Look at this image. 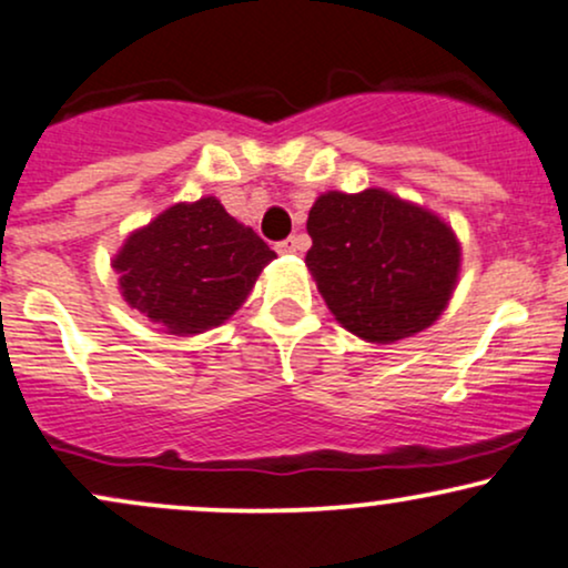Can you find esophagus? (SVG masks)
Instances as JSON below:
<instances>
[{"mask_svg": "<svg viewBox=\"0 0 568 568\" xmlns=\"http://www.w3.org/2000/svg\"><path fill=\"white\" fill-rule=\"evenodd\" d=\"M277 251L280 254H296V251H302V241H298L296 235L285 237V241L277 243Z\"/></svg>", "mask_w": 568, "mask_h": 568, "instance_id": "1", "label": "esophagus"}]
</instances>
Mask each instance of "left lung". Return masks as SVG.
Listing matches in <instances>:
<instances>
[{
	"mask_svg": "<svg viewBox=\"0 0 568 568\" xmlns=\"http://www.w3.org/2000/svg\"><path fill=\"white\" fill-rule=\"evenodd\" d=\"M306 266L327 310L354 336L392 344L444 312L460 270V245L432 211L384 190L325 193L306 219Z\"/></svg>",
	"mask_w": 568,
	"mask_h": 568,
	"instance_id": "1",
	"label": "left lung"
}]
</instances>
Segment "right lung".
<instances>
[{
    "label": "right lung",
    "mask_w": 568,
    "mask_h": 568,
    "mask_svg": "<svg viewBox=\"0 0 568 568\" xmlns=\"http://www.w3.org/2000/svg\"><path fill=\"white\" fill-rule=\"evenodd\" d=\"M277 254L216 197L176 203L129 235L113 258L121 293L174 336L222 325Z\"/></svg>",
    "instance_id": "add662e5"
}]
</instances>
